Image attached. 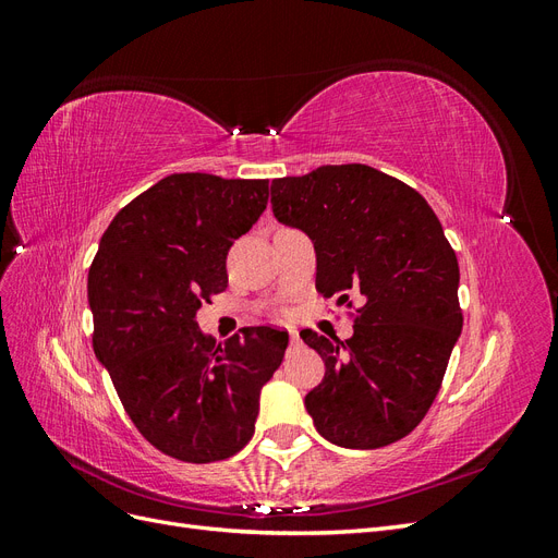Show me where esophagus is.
Wrapping results in <instances>:
<instances>
[{
	"label": "esophagus",
	"instance_id": "1",
	"mask_svg": "<svg viewBox=\"0 0 558 558\" xmlns=\"http://www.w3.org/2000/svg\"><path fill=\"white\" fill-rule=\"evenodd\" d=\"M289 335H291V347H300V335H298V330H291Z\"/></svg>",
	"mask_w": 558,
	"mask_h": 558
}]
</instances>
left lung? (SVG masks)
<instances>
[{"label":"left lung","mask_w":558,"mask_h":558,"mask_svg":"<svg viewBox=\"0 0 558 558\" xmlns=\"http://www.w3.org/2000/svg\"><path fill=\"white\" fill-rule=\"evenodd\" d=\"M272 211L312 240L318 293L363 298L349 340L300 332L326 363L305 398L316 430L347 449L398 442L430 410L463 328L440 221L408 183L359 162L275 179Z\"/></svg>","instance_id":"8db88e82"}]
</instances>
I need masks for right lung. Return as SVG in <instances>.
Listing matches in <instances>:
<instances>
[{"instance_id": "add662e5", "label": "right lung", "mask_w": 558, "mask_h": 558, "mask_svg": "<svg viewBox=\"0 0 558 558\" xmlns=\"http://www.w3.org/2000/svg\"><path fill=\"white\" fill-rule=\"evenodd\" d=\"M267 179L170 174L116 214L88 275L93 349L146 440L185 463L238 453L289 332L244 328L226 344L199 330L202 302L228 289L226 256L258 221Z\"/></svg>"}]
</instances>
